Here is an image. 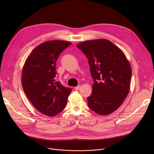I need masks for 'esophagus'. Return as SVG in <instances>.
<instances>
[{
  "label": "esophagus",
  "mask_w": 154,
  "mask_h": 154,
  "mask_svg": "<svg viewBox=\"0 0 154 154\" xmlns=\"http://www.w3.org/2000/svg\"><path fill=\"white\" fill-rule=\"evenodd\" d=\"M80 88H81V86H80V85H78V86H77V87L75 88V91H79V90L80 89Z\"/></svg>",
  "instance_id": "1"
}]
</instances>
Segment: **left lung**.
<instances>
[{
  "label": "left lung",
  "instance_id": "left-lung-1",
  "mask_svg": "<svg viewBox=\"0 0 154 154\" xmlns=\"http://www.w3.org/2000/svg\"><path fill=\"white\" fill-rule=\"evenodd\" d=\"M77 47L88 59L94 82L92 94L87 97L88 106L100 116L112 114L130 91V62L122 51L107 39L86 40Z\"/></svg>",
  "mask_w": 154,
  "mask_h": 154
}]
</instances>
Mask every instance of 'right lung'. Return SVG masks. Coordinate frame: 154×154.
I'll use <instances>...</instances> for the list:
<instances>
[{
    "mask_svg": "<svg viewBox=\"0 0 154 154\" xmlns=\"http://www.w3.org/2000/svg\"><path fill=\"white\" fill-rule=\"evenodd\" d=\"M71 44L57 40L40 44L32 51L23 66L24 92L34 107L47 116L54 117L63 110L72 91L55 79L56 61Z\"/></svg>",
    "mask_w": 154,
    "mask_h": 154,
    "instance_id": "right-lung-1",
    "label": "right lung"
}]
</instances>
